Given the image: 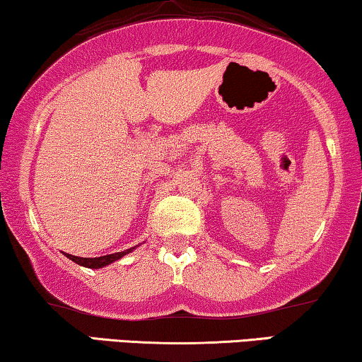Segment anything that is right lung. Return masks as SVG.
I'll return each instance as SVG.
<instances>
[{
  "label": "right lung",
  "mask_w": 362,
  "mask_h": 362,
  "mask_svg": "<svg viewBox=\"0 0 362 362\" xmlns=\"http://www.w3.org/2000/svg\"><path fill=\"white\" fill-rule=\"evenodd\" d=\"M138 245L132 247V249H127L123 252H117V254H110V255H103V257H93V259H90V257H76V255H71V254H62L67 257V259H71L72 262H76L77 265H82V267H87V269H102V267H107L113 264V262L120 260L122 257H125L127 254H130V252H133L136 249Z\"/></svg>",
  "instance_id": "1"
}]
</instances>
